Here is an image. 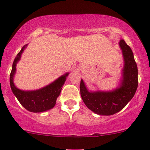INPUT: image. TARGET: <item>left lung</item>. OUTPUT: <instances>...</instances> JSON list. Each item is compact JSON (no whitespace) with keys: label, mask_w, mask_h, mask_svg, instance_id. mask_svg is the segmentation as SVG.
Here are the masks:
<instances>
[{"label":"left lung","mask_w":150,"mask_h":150,"mask_svg":"<svg viewBox=\"0 0 150 150\" xmlns=\"http://www.w3.org/2000/svg\"><path fill=\"white\" fill-rule=\"evenodd\" d=\"M124 67L119 87L112 91L90 92L83 80L80 82V94L89 109L99 115H112L122 110L133 98L138 87V69L130 47L123 39L120 41Z\"/></svg>","instance_id":"1"}]
</instances>
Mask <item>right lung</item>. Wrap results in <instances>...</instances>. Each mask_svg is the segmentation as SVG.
<instances>
[{
	"label": "right lung",
	"instance_id": "right-lung-1",
	"mask_svg": "<svg viewBox=\"0 0 150 150\" xmlns=\"http://www.w3.org/2000/svg\"><path fill=\"white\" fill-rule=\"evenodd\" d=\"M27 44L22 48L14 60L11 74H10V86L13 93L22 106L31 112H43L52 109L56 103L57 97L60 96L62 87L69 73L61 76L49 85L36 90L24 91L18 89L14 85V76L16 73V66L20 60L22 53L26 48Z\"/></svg>",
	"mask_w": 150,
	"mask_h": 150
}]
</instances>
